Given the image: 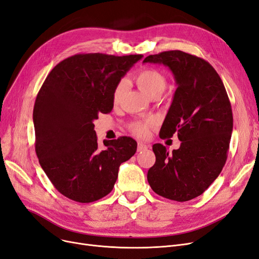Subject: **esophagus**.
<instances>
[{"label": "esophagus", "mask_w": 259, "mask_h": 259, "mask_svg": "<svg viewBox=\"0 0 259 259\" xmlns=\"http://www.w3.org/2000/svg\"><path fill=\"white\" fill-rule=\"evenodd\" d=\"M148 148V145L143 143V142H139L138 143V151L139 152H142V151H146V149Z\"/></svg>", "instance_id": "1"}]
</instances>
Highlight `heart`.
<instances>
[{
  "label": "heart",
  "instance_id": "1",
  "mask_svg": "<svg viewBox=\"0 0 259 259\" xmlns=\"http://www.w3.org/2000/svg\"><path fill=\"white\" fill-rule=\"evenodd\" d=\"M135 80L142 93L147 97H159L166 87V78L164 75L154 68H144L140 70L135 76ZM122 96V82L115 87L113 93L114 103H118ZM152 121L139 120L131 123V130L139 137H144L148 133Z\"/></svg>",
  "mask_w": 259,
  "mask_h": 259
}]
</instances>
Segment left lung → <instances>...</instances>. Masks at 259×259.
Wrapping results in <instances>:
<instances>
[{
	"label": "left lung",
	"instance_id": "8db88e82",
	"mask_svg": "<svg viewBox=\"0 0 259 259\" xmlns=\"http://www.w3.org/2000/svg\"><path fill=\"white\" fill-rule=\"evenodd\" d=\"M172 71L178 88L159 136L181 141L172 153L154 144L156 162L147 172L157 195L184 202L202 195L222 172L233 126L227 91L213 66L202 58L181 51L146 57Z\"/></svg>",
	"mask_w": 259,
	"mask_h": 259
}]
</instances>
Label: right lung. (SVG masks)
I'll return each instance as SVG.
<instances>
[{
	"label": "right lung",
	"instance_id": "add662e5",
	"mask_svg": "<svg viewBox=\"0 0 259 259\" xmlns=\"http://www.w3.org/2000/svg\"><path fill=\"white\" fill-rule=\"evenodd\" d=\"M142 55L77 54L47 75L33 108L35 152L41 169L60 194L76 202L97 201L112 191L119 165L137 152L129 137L103 141L94 120L114 106L113 93Z\"/></svg>",
	"mask_w": 259,
	"mask_h": 259
}]
</instances>
